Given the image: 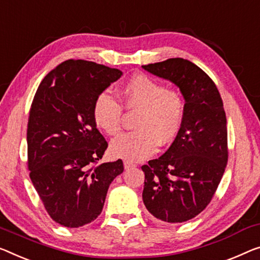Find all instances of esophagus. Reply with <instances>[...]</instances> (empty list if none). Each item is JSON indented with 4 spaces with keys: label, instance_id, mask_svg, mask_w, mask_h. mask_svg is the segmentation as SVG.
Segmentation results:
<instances>
[{
    "label": "esophagus",
    "instance_id": "34e87169",
    "mask_svg": "<svg viewBox=\"0 0 260 260\" xmlns=\"http://www.w3.org/2000/svg\"><path fill=\"white\" fill-rule=\"evenodd\" d=\"M123 167H125V169H131V168H134L135 165L133 164V162L125 161V162H123Z\"/></svg>",
    "mask_w": 260,
    "mask_h": 260
}]
</instances>
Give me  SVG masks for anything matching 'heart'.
<instances>
[{
    "mask_svg": "<svg viewBox=\"0 0 260 260\" xmlns=\"http://www.w3.org/2000/svg\"><path fill=\"white\" fill-rule=\"evenodd\" d=\"M120 98L127 108L139 112L135 128L120 134L111 143V153L127 161H140L156 152L158 145L172 142L184 119V102L179 92L167 90L152 77L138 73L126 81ZM93 120L108 135L121 128L122 107L111 94L102 92L93 103Z\"/></svg>",
    "mask_w": 260,
    "mask_h": 260,
    "instance_id": "heart-1",
    "label": "heart"
}]
</instances>
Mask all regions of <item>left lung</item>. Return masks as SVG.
<instances>
[{"label": "left lung", "instance_id": "1", "mask_svg": "<svg viewBox=\"0 0 260 260\" xmlns=\"http://www.w3.org/2000/svg\"><path fill=\"white\" fill-rule=\"evenodd\" d=\"M142 69L175 84L184 99V119L175 140L165 154L141 167L143 204L162 222H187L210 203L226 167L228 129L222 98L210 77L183 58Z\"/></svg>", "mask_w": 260, "mask_h": 260}]
</instances>
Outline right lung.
<instances>
[{
	"label": "right lung",
	"mask_w": 260,
	"mask_h": 260,
	"mask_svg": "<svg viewBox=\"0 0 260 260\" xmlns=\"http://www.w3.org/2000/svg\"><path fill=\"white\" fill-rule=\"evenodd\" d=\"M122 76L93 61L70 59L45 76L29 114L30 179L50 217L67 228L94 220L121 160L94 166L107 142L93 120V103Z\"/></svg>",
	"instance_id": "obj_1"
}]
</instances>
